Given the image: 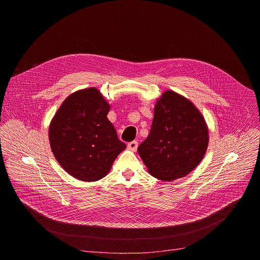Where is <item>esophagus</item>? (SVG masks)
<instances>
[{
    "label": "esophagus",
    "instance_id": "1",
    "mask_svg": "<svg viewBox=\"0 0 260 260\" xmlns=\"http://www.w3.org/2000/svg\"><path fill=\"white\" fill-rule=\"evenodd\" d=\"M127 147H128L131 150L136 151V150H137V147H138V142L134 140V141H132V142H129V143L127 144Z\"/></svg>",
    "mask_w": 260,
    "mask_h": 260
}]
</instances>
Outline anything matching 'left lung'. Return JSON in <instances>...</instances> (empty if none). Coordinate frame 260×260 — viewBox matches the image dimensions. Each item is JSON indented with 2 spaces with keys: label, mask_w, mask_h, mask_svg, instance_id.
Masks as SVG:
<instances>
[{
  "label": "left lung",
  "mask_w": 260,
  "mask_h": 260,
  "mask_svg": "<svg viewBox=\"0 0 260 260\" xmlns=\"http://www.w3.org/2000/svg\"><path fill=\"white\" fill-rule=\"evenodd\" d=\"M208 127L193 103L166 91L154 106L152 124L138 152L155 179L172 181L190 174L208 147Z\"/></svg>",
  "instance_id": "left-lung-1"
}]
</instances>
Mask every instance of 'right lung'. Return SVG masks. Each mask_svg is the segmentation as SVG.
<instances>
[{"label":"right lung","instance_id":"1","mask_svg":"<svg viewBox=\"0 0 260 260\" xmlns=\"http://www.w3.org/2000/svg\"><path fill=\"white\" fill-rule=\"evenodd\" d=\"M110 105L95 88L71 94L61 103L49 127L52 152L75 179L95 182L105 178L126 148L108 119Z\"/></svg>","mask_w":260,"mask_h":260}]
</instances>
